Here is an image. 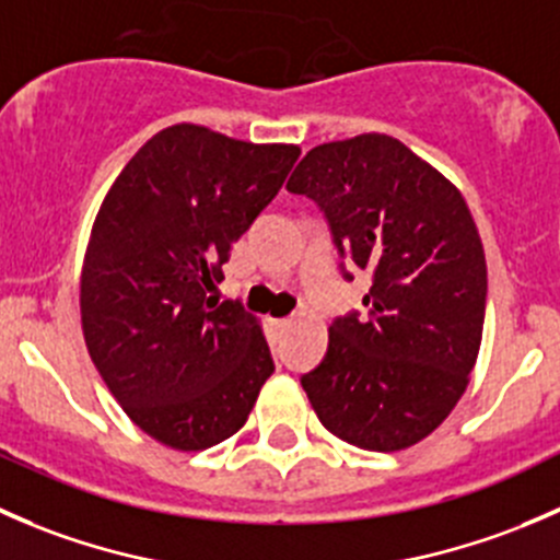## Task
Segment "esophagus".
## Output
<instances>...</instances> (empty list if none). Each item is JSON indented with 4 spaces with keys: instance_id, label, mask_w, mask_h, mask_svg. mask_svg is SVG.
Wrapping results in <instances>:
<instances>
[{
    "instance_id": "1",
    "label": "esophagus",
    "mask_w": 560,
    "mask_h": 560,
    "mask_svg": "<svg viewBox=\"0 0 560 560\" xmlns=\"http://www.w3.org/2000/svg\"><path fill=\"white\" fill-rule=\"evenodd\" d=\"M270 322H273L276 327H287V325H292V319H290V316H287V319H270Z\"/></svg>"
}]
</instances>
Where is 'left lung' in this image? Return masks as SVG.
Returning a JSON list of instances; mask_svg holds the SVG:
<instances>
[{
    "label": "left lung",
    "mask_w": 560,
    "mask_h": 560,
    "mask_svg": "<svg viewBox=\"0 0 560 560\" xmlns=\"http://www.w3.org/2000/svg\"><path fill=\"white\" fill-rule=\"evenodd\" d=\"M287 189L312 197L338 252L374 276L369 316L332 322L325 360L301 380L316 417L352 447H415L466 393L482 343L488 265L471 211L380 132L314 145Z\"/></svg>",
    "instance_id": "obj_1"
}]
</instances>
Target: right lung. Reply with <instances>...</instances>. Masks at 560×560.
I'll list each match as a JSON object with an SVG mask.
<instances>
[{
  "label": "right lung",
  "mask_w": 560,
  "mask_h": 560,
  "mask_svg": "<svg viewBox=\"0 0 560 560\" xmlns=\"http://www.w3.org/2000/svg\"><path fill=\"white\" fill-rule=\"evenodd\" d=\"M301 149L200 124L156 132L107 189L81 270V327L129 420L178 453L246 425L273 374L262 325L211 295Z\"/></svg>",
  "instance_id": "right-lung-1"
}]
</instances>
